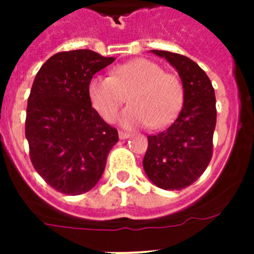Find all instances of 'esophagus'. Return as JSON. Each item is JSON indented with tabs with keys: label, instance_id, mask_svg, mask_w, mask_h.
I'll use <instances>...</instances> for the list:
<instances>
[{
	"label": "esophagus",
	"instance_id": "1",
	"mask_svg": "<svg viewBox=\"0 0 254 254\" xmlns=\"http://www.w3.org/2000/svg\"><path fill=\"white\" fill-rule=\"evenodd\" d=\"M120 138L121 140H126V138H128L129 137V133L128 132H123V131H120Z\"/></svg>",
	"mask_w": 254,
	"mask_h": 254
}]
</instances>
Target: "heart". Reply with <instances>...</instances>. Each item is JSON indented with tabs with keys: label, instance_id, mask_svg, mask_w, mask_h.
<instances>
[{
	"label": "heart",
	"instance_id": "heart-1",
	"mask_svg": "<svg viewBox=\"0 0 254 254\" xmlns=\"http://www.w3.org/2000/svg\"><path fill=\"white\" fill-rule=\"evenodd\" d=\"M87 90L95 111L108 122L128 96L131 107L121 116L125 127L163 128L178 116L185 100L181 78L145 58L114 67L112 76H94Z\"/></svg>",
	"mask_w": 254,
	"mask_h": 254
}]
</instances>
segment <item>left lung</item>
<instances>
[{
    "label": "left lung",
    "instance_id": "1",
    "mask_svg": "<svg viewBox=\"0 0 254 254\" xmlns=\"http://www.w3.org/2000/svg\"><path fill=\"white\" fill-rule=\"evenodd\" d=\"M176 67L185 87L177 120L165 131L147 136L143 169L159 188L181 190L202 176L212 158L216 99L210 78L196 62L178 53L155 51Z\"/></svg>",
    "mask_w": 254,
    "mask_h": 254
}]
</instances>
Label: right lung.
<instances>
[{
	"mask_svg": "<svg viewBox=\"0 0 254 254\" xmlns=\"http://www.w3.org/2000/svg\"><path fill=\"white\" fill-rule=\"evenodd\" d=\"M113 61L90 49L60 52L35 76L26 107L29 154L38 174L61 193L90 190L118 142V131L91 107L87 90Z\"/></svg>",
	"mask_w": 254,
	"mask_h": 254,
	"instance_id": "obj_1",
	"label": "right lung"
}]
</instances>
